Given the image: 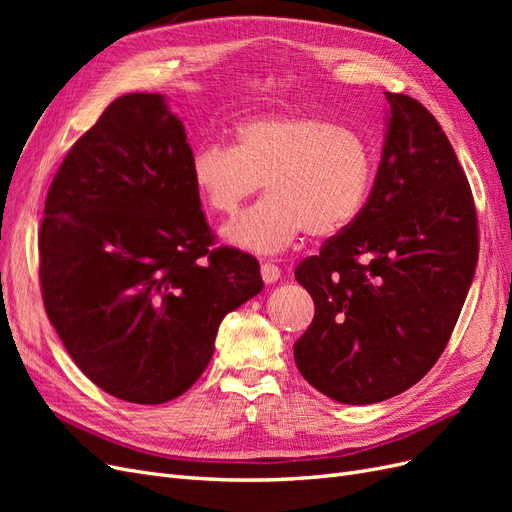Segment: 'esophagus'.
I'll return each instance as SVG.
<instances>
[{
    "label": "esophagus",
    "mask_w": 512,
    "mask_h": 512,
    "mask_svg": "<svg viewBox=\"0 0 512 512\" xmlns=\"http://www.w3.org/2000/svg\"><path fill=\"white\" fill-rule=\"evenodd\" d=\"M260 275H262V280H265V284H275L282 277V271H280V267L273 265V262H262Z\"/></svg>",
    "instance_id": "1"
}]
</instances>
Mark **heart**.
Returning <instances> with one entry per match:
<instances>
[{
  "mask_svg": "<svg viewBox=\"0 0 512 512\" xmlns=\"http://www.w3.org/2000/svg\"><path fill=\"white\" fill-rule=\"evenodd\" d=\"M192 181L205 205L235 213L265 183L267 198L224 226L228 243L256 254L284 252L307 230L329 239L363 211L374 183L365 138L320 115H267L239 123L235 145L203 143Z\"/></svg>",
  "mask_w": 512,
  "mask_h": 512,
  "instance_id": "obj_1",
  "label": "heart"
}]
</instances>
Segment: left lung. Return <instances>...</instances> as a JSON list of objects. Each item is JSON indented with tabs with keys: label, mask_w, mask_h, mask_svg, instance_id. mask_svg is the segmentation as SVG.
I'll use <instances>...</instances> for the list:
<instances>
[{
	"label": "left lung",
	"mask_w": 512,
	"mask_h": 512,
	"mask_svg": "<svg viewBox=\"0 0 512 512\" xmlns=\"http://www.w3.org/2000/svg\"><path fill=\"white\" fill-rule=\"evenodd\" d=\"M384 96L382 158L363 211L294 271L316 305L294 363L348 406L391 399L427 374L478 260L476 209L453 145L421 102Z\"/></svg>",
	"instance_id": "obj_1"
}]
</instances>
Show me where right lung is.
<instances>
[{"instance_id":"obj_1","label":"right lung","mask_w":512,"mask_h":512,"mask_svg":"<svg viewBox=\"0 0 512 512\" xmlns=\"http://www.w3.org/2000/svg\"><path fill=\"white\" fill-rule=\"evenodd\" d=\"M190 162L166 98L128 94L74 143L46 196V316L83 374L132 404L188 391L224 316L265 286L254 256L209 250Z\"/></svg>"}]
</instances>
